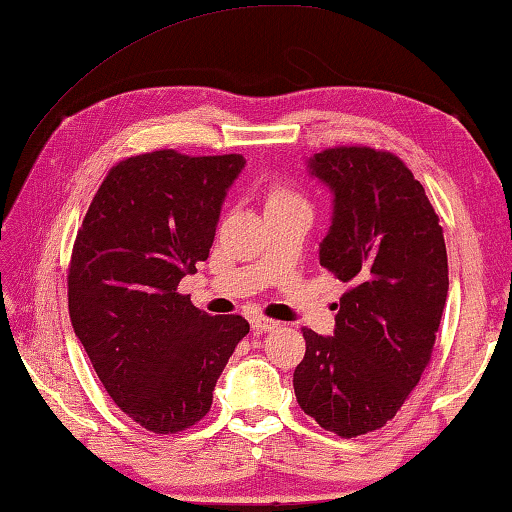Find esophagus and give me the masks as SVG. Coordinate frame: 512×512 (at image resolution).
Listing matches in <instances>:
<instances>
[{"label":"esophagus","mask_w":512,"mask_h":512,"mask_svg":"<svg viewBox=\"0 0 512 512\" xmlns=\"http://www.w3.org/2000/svg\"><path fill=\"white\" fill-rule=\"evenodd\" d=\"M250 326H253L255 332H269L278 328L280 323L273 319H266V316H253V319H250Z\"/></svg>","instance_id":"34e87169"}]
</instances>
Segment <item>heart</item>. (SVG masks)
Segmentation results:
<instances>
[{"label":"heart","mask_w":512,"mask_h":512,"mask_svg":"<svg viewBox=\"0 0 512 512\" xmlns=\"http://www.w3.org/2000/svg\"><path fill=\"white\" fill-rule=\"evenodd\" d=\"M287 198H296V196L289 189H285V186H273V189H271V200H287Z\"/></svg>","instance_id":"b5f03b06"}]
</instances>
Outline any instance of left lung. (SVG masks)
<instances>
[{
    "instance_id": "1",
    "label": "left lung",
    "mask_w": 512,
    "mask_h": 512,
    "mask_svg": "<svg viewBox=\"0 0 512 512\" xmlns=\"http://www.w3.org/2000/svg\"><path fill=\"white\" fill-rule=\"evenodd\" d=\"M307 168L335 196L321 266L348 291L335 335L303 328L294 392L321 428L358 437L394 419L431 362L449 294L444 234L424 186L392 152L328 148Z\"/></svg>"
}]
</instances>
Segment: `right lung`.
Segmentation results:
<instances>
[{
	"instance_id": "right-lung-1",
	"label": "right lung",
	"mask_w": 512,
	"mask_h": 512,
	"mask_svg": "<svg viewBox=\"0 0 512 512\" xmlns=\"http://www.w3.org/2000/svg\"><path fill=\"white\" fill-rule=\"evenodd\" d=\"M243 164L241 154L175 150L127 157L104 177L72 246V328L113 403L152 433L184 431L207 415L250 330L243 316H209L177 291L209 257Z\"/></svg>"
}]
</instances>
